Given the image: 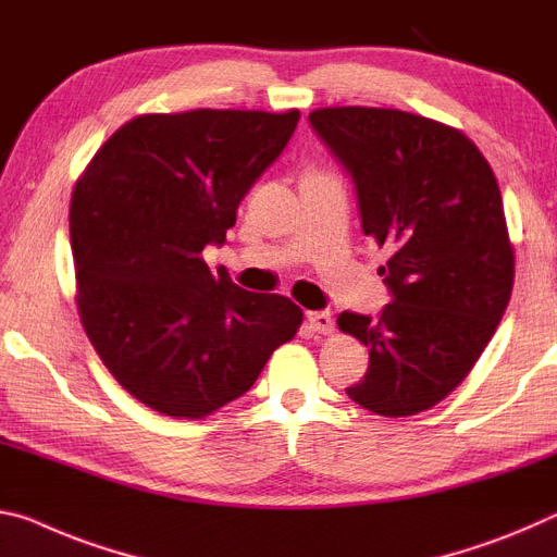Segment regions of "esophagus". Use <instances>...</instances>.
<instances>
[{
  "mask_svg": "<svg viewBox=\"0 0 557 557\" xmlns=\"http://www.w3.org/2000/svg\"><path fill=\"white\" fill-rule=\"evenodd\" d=\"M306 321H308V327H311L313 333H321V335L333 333V327H335L333 318L327 311H308Z\"/></svg>",
  "mask_w": 557,
  "mask_h": 557,
  "instance_id": "34e87169",
  "label": "esophagus"
}]
</instances>
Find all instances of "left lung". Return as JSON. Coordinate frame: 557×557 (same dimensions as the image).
Listing matches in <instances>:
<instances>
[{
	"instance_id": "1",
	"label": "left lung",
	"mask_w": 557,
	"mask_h": 557,
	"mask_svg": "<svg viewBox=\"0 0 557 557\" xmlns=\"http://www.w3.org/2000/svg\"><path fill=\"white\" fill-rule=\"evenodd\" d=\"M308 121L352 175L364 236L392 251L382 315H338L370 350L348 397L380 417L424 412L469 375L513 290L496 175L467 135L432 117L338 106Z\"/></svg>"
}]
</instances>
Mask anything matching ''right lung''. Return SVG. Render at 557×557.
<instances>
[{"label": "right lung", "instance_id": "right-lung-1", "mask_svg": "<svg viewBox=\"0 0 557 557\" xmlns=\"http://www.w3.org/2000/svg\"><path fill=\"white\" fill-rule=\"evenodd\" d=\"M300 113H148L100 145L71 197L81 323L143 405L202 419L242 397L304 311L202 259L296 131Z\"/></svg>", "mask_w": 557, "mask_h": 557}]
</instances>
